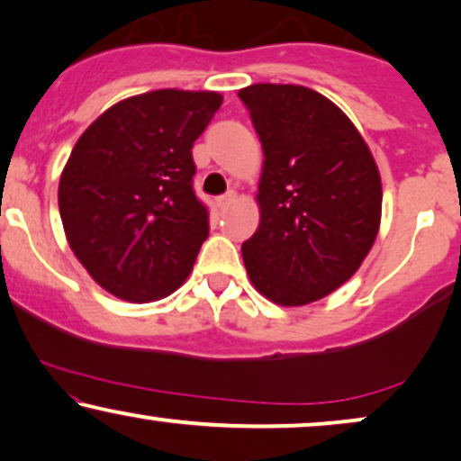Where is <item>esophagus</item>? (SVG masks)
I'll use <instances>...</instances> for the list:
<instances>
[{
    "label": "esophagus",
    "instance_id": "esophagus-1",
    "mask_svg": "<svg viewBox=\"0 0 461 461\" xmlns=\"http://www.w3.org/2000/svg\"><path fill=\"white\" fill-rule=\"evenodd\" d=\"M234 200H236V192H234V189H231V192L219 195V198H217V206H219V208H227Z\"/></svg>",
    "mask_w": 461,
    "mask_h": 461
}]
</instances>
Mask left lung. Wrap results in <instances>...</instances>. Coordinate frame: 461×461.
<instances>
[{
    "instance_id": "1",
    "label": "left lung",
    "mask_w": 461,
    "mask_h": 461,
    "mask_svg": "<svg viewBox=\"0 0 461 461\" xmlns=\"http://www.w3.org/2000/svg\"><path fill=\"white\" fill-rule=\"evenodd\" d=\"M263 147L261 221L242 259L257 291L305 305L341 286L373 247L382 179L369 147L327 96L293 84L238 92Z\"/></svg>"
}]
</instances>
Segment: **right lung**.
<instances>
[{
  "label": "right lung",
  "instance_id": "add662e5",
  "mask_svg": "<svg viewBox=\"0 0 461 461\" xmlns=\"http://www.w3.org/2000/svg\"><path fill=\"white\" fill-rule=\"evenodd\" d=\"M221 103L217 92H147L107 109L73 147L60 219L79 263L115 297L156 302L192 272L211 230L192 147Z\"/></svg>",
  "mask_w": 461,
  "mask_h": 461
}]
</instances>
